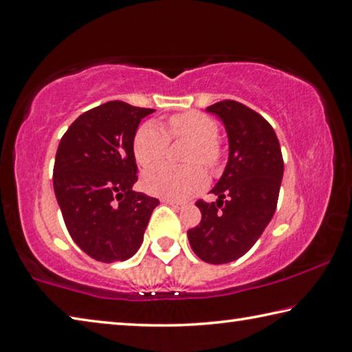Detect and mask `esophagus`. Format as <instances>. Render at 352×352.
<instances>
[{"instance_id": "esophagus-1", "label": "esophagus", "mask_w": 352, "mask_h": 352, "mask_svg": "<svg viewBox=\"0 0 352 352\" xmlns=\"http://www.w3.org/2000/svg\"><path fill=\"white\" fill-rule=\"evenodd\" d=\"M163 204L170 205L172 208H175V210H183V208H184V204H182V201L170 200V199H163Z\"/></svg>"}]
</instances>
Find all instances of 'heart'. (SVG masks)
I'll return each mask as SVG.
<instances>
[{
	"instance_id": "heart-1",
	"label": "heart",
	"mask_w": 352,
	"mask_h": 352,
	"mask_svg": "<svg viewBox=\"0 0 352 352\" xmlns=\"http://www.w3.org/2000/svg\"><path fill=\"white\" fill-rule=\"evenodd\" d=\"M170 132L177 136L192 140L189 151V162H201L212 168L219 160V146L216 142L217 124L212 118L199 111H188L170 119ZM168 132L157 122H147L136 130L133 138V155L136 163L142 168L152 166L163 157L168 148ZM206 184V174L199 164L178 168L162 163L147 169L142 175V186L158 197L182 200L199 192Z\"/></svg>"
}]
</instances>
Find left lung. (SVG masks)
Returning <instances> with one entry per match:
<instances>
[{
    "label": "left lung",
    "instance_id": "left-lung-1",
    "mask_svg": "<svg viewBox=\"0 0 352 352\" xmlns=\"http://www.w3.org/2000/svg\"><path fill=\"white\" fill-rule=\"evenodd\" d=\"M223 124L228 162L210 192L197 201L201 220L188 231L192 252L208 264H228L252 248L275 214L284 163L276 133L259 113L236 100L206 109Z\"/></svg>",
    "mask_w": 352,
    "mask_h": 352
}]
</instances>
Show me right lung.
<instances>
[{"mask_svg": "<svg viewBox=\"0 0 352 352\" xmlns=\"http://www.w3.org/2000/svg\"><path fill=\"white\" fill-rule=\"evenodd\" d=\"M155 110L110 100L71 124L56 153L54 192L69 236L100 262L138 252L160 200L135 192L133 138Z\"/></svg>", "mask_w": 352, "mask_h": 352, "instance_id": "right-lung-1", "label": "right lung"}]
</instances>
